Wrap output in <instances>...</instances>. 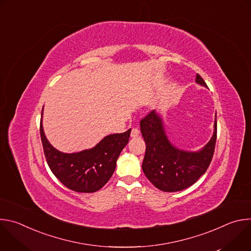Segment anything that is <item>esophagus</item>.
Listing matches in <instances>:
<instances>
[{"instance_id":"34e87169","label":"esophagus","mask_w":251,"mask_h":251,"mask_svg":"<svg viewBox=\"0 0 251 251\" xmlns=\"http://www.w3.org/2000/svg\"><path fill=\"white\" fill-rule=\"evenodd\" d=\"M139 135H140L139 129L133 128L132 131H131V137H132V138H137V137H139Z\"/></svg>"}]
</instances>
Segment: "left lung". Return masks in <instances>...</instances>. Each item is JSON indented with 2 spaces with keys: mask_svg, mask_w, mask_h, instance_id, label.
<instances>
[{
  "mask_svg": "<svg viewBox=\"0 0 251 251\" xmlns=\"http://www.w3.org/2000/svg\"><path fill=\"white\" fill-rule=\"evenodd\" d=\"M196 82L206 87L199 75ZM140 129L146 143L142 170L157 189L168 193L183 191L194 185L207 170L216 147L217 116L210 140L196 152L178 149L172 144L165 132L163 119L156 110L141 120Z\"/></svg>",
  "mask_w": 251,
  "mask_h": 251,
  "instance_id": "1",
  "label": "left lung"
}]
</instances>
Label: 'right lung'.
<instances>
[{
	"instance_id": "right-lung-1",
	"label": "right lung",
	"mask_w": 251,
	"mask_h": 251,
	"mask_svg": "<svg viewBox=\"0 0 251 251\" xmlns=\"http://www.w3.org/2000/svg\"><path fill=\"white\" fill-rule=\"evenodd\" d=\"M41 118V138L48 165L53 175L68 189L77 193L100 190L113 175L117 159L129 142L131 129L104 137L97 145L77 153L56 150L47 139Z\"/></svg>"
}]
</instances>
